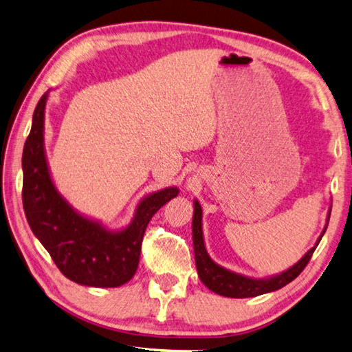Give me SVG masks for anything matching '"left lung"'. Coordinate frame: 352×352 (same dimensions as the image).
Listing matches in <instances>:
<instances>
[{
  "mask_svg": "<svg viewBox=\"0 0 352 352\" xmlns=\"http://www.w3.org/2000/svg\"><path fill=\"white\" fill-rule=\"evenodd\" d=\"M331 209L328 212L327 225H324L323 231L318 237L316 246L311 248L302 258H300L296 265H292L289 270H286L276 276L265 277V278H252L248 276H241L234 271H229L226 267L217 265L215 261L209 257L204 246L203 239V210L198 200H194V219H192V241H194V254H195V266L198 277L203 282V285L209 287L210 291L219 294V296L231 297V298H248V297H257L261 294H267L272 291H277L280 287L286 286L296 278L300 272L305 270V266L308 265L311 260L312 252L316 251L318 243H320L324 231L328 228Z\"/></svg>",
  "mask_w": 352,
  "mask_h": 352,
  "instance_id": "8db88e82",
  "label": "left lung"
}]
</instances>
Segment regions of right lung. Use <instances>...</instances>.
Returning <instances> with one entry per match:
<instances>
[{
  "label": "right lung",
  "mask_w": 352,
  "mask_h": 352,
  "mask_svg": "<svg viewBox=\"0 0 352 352\" xmlns=\"http://www.w3.org/2000/svg\"><path fill=\"white\" fill-rule=\"evenodd\" d=\"M49 91L35 107L23 151V206L35 237L58 270L72 282L92 287H117L133 277L146 228L157 210L177 197L175 186L142 198L129 225L109 229L72 208L50 177L44 151V112Z\"/></svg>",
  "instance_id": "obj_1"
}]
</instances>
